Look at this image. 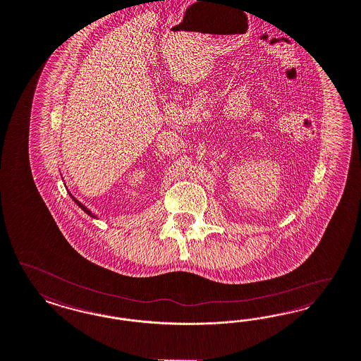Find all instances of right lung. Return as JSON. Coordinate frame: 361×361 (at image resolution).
I'll return each instance as SVG.
<instances>
[{"label":"right lung","instance_id":"1","mask_svg":"<svg viewBox=\"0 0 361 361\" xmlns=\"http://www.w3.org/2000/svg\"><path fill=\"white\" fill-rule=\"evenodd\" d=\"M71 196H72V195H71ZM72 199L75 200V204H77V205H78V207H80V208H81V209H82V211L85 212V213H87V214H89V216H90V217H96V216H94V214H93V213H92V212L89 211V209H87V207H85V205H82V204H81V202H80V201H78V200H75V197H73V196H72Z\"/></svg>","mask_w":361,"mask_h":361}]
</instances>
